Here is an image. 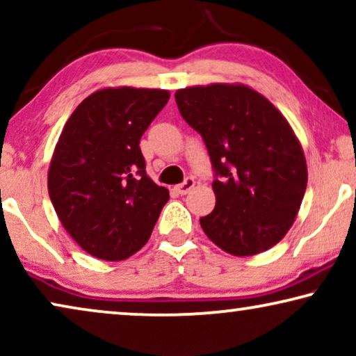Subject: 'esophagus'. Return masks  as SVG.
I'll return each instance as SVG.
<instances>
[{
    "label": "esophagus",
    "instance_id": "obj_1",
    "mask_svg": "<svg viewBox=\"0 0 356 356\" xmlns=\"http://www.w3.org/2000/svg\"><path fill=\"white\" fill-rule=\"evenodd\" d=\"M194 184H196V181H194V178L188 177L181 184L175 186V191H177L178 194H188L194 188Z\"/></svg>",
    "mask_w": 356,
    "mask_h": 356
}]
</instances>
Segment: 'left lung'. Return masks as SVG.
I'll list each match as a JSON object with an SVG mask.
<instances>
[{"mask_svg":"<svg viewBox=\"0 0 356 356\" xmlns=\"http://www.w3.org/2000/svg\"><path fill=\"white\" fill-rule=\"evenodd\" d=\"M184 121L202 136L213 172L216 209L201 217L209 240L233 256L277 245L293 225L308 168L285 116L245 84H211L175 94Z\"/></svg>","mask_w":356,"mask_h":356,"instance_id":"left-lung-1","label":"left lung"}]
</instances>
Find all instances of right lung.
Here are the masks:
<instances>
[{"mask_svg": "<svg viewBox=\"0 0 356 356\" xmlns=\"http://www.w3.org/2000/svg\"><path fill=\"white\" fill-rule=\"evenodd\" d=\"M163 89L106 87L77 105L48 168L61 225L90 256L123 261L150 238L170 199L145 173L139 140L167 105Z\"/></svg>", "mask_w": 356, "mask_h": 356, "instance_id": "obj_1", "label": "right lung"}]
</instances>
